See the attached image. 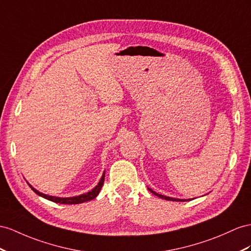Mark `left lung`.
I'll return each mask as SVG.
<instances>
[{"label":"left lung","mask_w":251,"mask_h":251,"mask_svg":"<svg viewBox=\"0 0 251 251\" xmlns=\"http://www.w3.org/2000/svg\"><path fill=\"white\" fill-rule=\"evenodd\" d=\"M149 190L152 193V194H155V195H157L158 197H160V198H162V199H166V201H183V199H177V198H173V197H168V196H164V195H161V194H158V193H156V192H153L151 189H150L149 188Z\"/></svg>","instance_id":"obj_1"}]
</instances>
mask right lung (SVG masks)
<instances>
[{"label": "right lung", "mask_w": 251, "mask_h": 251, "mask_svg": "<svg viewBox=\"0 0 251 251\" xmlns=\"http://www.w3.org/2000/svg\"><path fill=\"white\" fill-rule=\"evenodd\" d=\"M104 180H105V173L102 174L100 180L99 182V184L96 185V187L92 190L90 191L88 193H86V194H82V195H79V196H75V197H67V198H61V197H55V196H49V195H46V194H42V193L38 192L36 189H34L33 187H31L30 184H28L29 187L31 188V190H33L36 194H38L39 196L46 198V199H49V201H54V202H57V203H66V204H76V203H81V202H85V201H91V199H94L96 196L99 195V193L102 187V184H104Z\"/></svg>", "instance_id": "1"}]
</instances>
